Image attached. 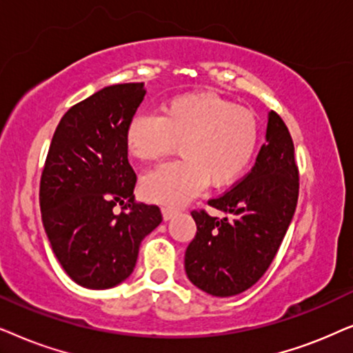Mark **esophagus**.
I'll list each match as a JSON object with an SVG mask.
<instances>
[{
  "instance_id": "esophagus-1",
  "label": "esophagus",
  "mask_w": 353,
  "mask_h": 353,
  "mask_svg": "<svg viewBox=\"0 0 353 353\" xmlns=\"http://www.w3.org/2000/svg\"><path fill=\"white\" fill-rule=\"evenodd\" d=\"M163 218H164V221H168V219H171L174 214L177 213V210L176 208H171V206H163Z\"/></svg>"
}]
</instances>
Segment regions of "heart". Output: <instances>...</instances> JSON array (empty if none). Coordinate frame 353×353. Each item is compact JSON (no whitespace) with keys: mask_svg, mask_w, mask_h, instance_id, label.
I'll return each mask as SVG.
<instances>
[{"mask_svg":"<svg viewBox=\"0 0 353 353\" xmlns=\"http://www.w3.org/2000/svg\"><path fill=\"white\" fill-rule=\"evenodd\" d=\"M125 147L140 161H157L179 143L181 159L145 174V199L182 205L206 182L213 189L241 179L255 157L260 124L252 110L214 93H185L164 101L161 114H135Z\"/></svg>","mask_w":353,"mask_h":353,"instance_id":"obj_1","label":"heart"}]
</instances>
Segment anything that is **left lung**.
<instances>
[{"label": "left lung", "mask_w": 353, "mask_h": 353, "mask_svg": "<svg viewBox=\"0 0 353 353\" xmlns=\"http://www.w3.org/2000/svg\"><path fill=\"white\" fill-rule=\"evenodd\" d=\"M299 200V168L288 125L270 112L255 166L231 190L208 200L223 218L194 210L195 239L185 272L196 288L231 297L252 288L274 260Z\"/></svg>", "instance_id": "left-lung-1"}]
</instances>
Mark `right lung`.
I'll return each mask as SVG.
<instances>
[{
	"label": "right lung",
	"instance_id": "obj_1",
	"mask_svg": "<svg viewBox=\"0 0 353 353\" xmlns=\"http://www.w3.org/2000/svg\"><path fill=\"white\" fill-rule=\"evenodd\" d=\"M143 97L142 82L105 87L61 117L50 143L41 219L61 266L83 288L108 289L129 278L140 242L163 221L157 205L135 200L137 176L124 140Z\"/></svg>",
	"mask_w": 353,
	"mask_h": 353
}]
</instances>
